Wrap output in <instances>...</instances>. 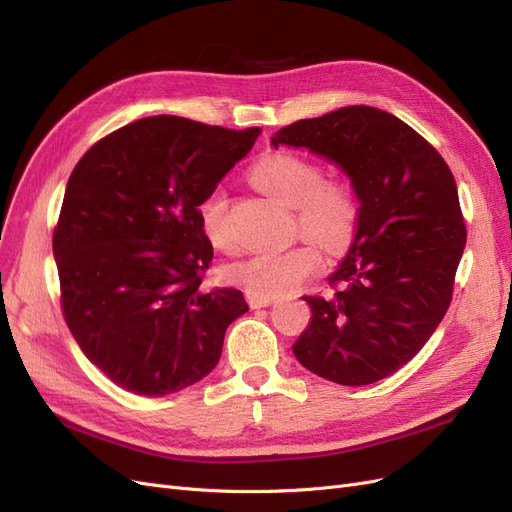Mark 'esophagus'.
Segmentation results:
<instances>
[{"mask_svg":"<svg viewBox=\"0 0 512 512\" xmlns=\"http://www.w3.org/2000/svg\"><path fill=\"white\" fill-rule=\"evenodd\" d=\"M275 299L273 297H256V294H247V305L252 309H260V307H269Z\"/></svg>","mask_w":512,"mask_h":512,"instance_id":"esophagus-1","label":"esophagus"}]
</instances>
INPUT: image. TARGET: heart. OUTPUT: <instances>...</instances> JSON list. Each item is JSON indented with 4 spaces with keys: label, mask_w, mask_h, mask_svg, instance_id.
<instances>
[{
    "label": "heart",
    "mask_w": 512,
    "mask_h": 512,
    "mask_svg": "<svg viewBox=\"0 0 512 512\" xmlns=\"http://www.w3.org/2000/svg\"><path fill=\"white\" fill-rule=\"evenodd\" d=\"M256 188L294 209V232L318 243L329 254H342L354 243L361 226V196L346 177H324L314 160L292 151H271L252 168ZM198 224L205 239L224 254L237 250L228 224V198L209 192L198 203ZM314 243L294 245L286 252L256 254L232 262L224 275L256 297H282L303 286L322 269V254Z\"/></svg>",
    "instance_id": "1"
}]
</instances>
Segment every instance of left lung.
<instances>
[{"label":"left lung","instance_id":"obj_1","mask_svg":"<svg viewBox=\"0 0 512 512\" xmlns=\"http://www.w3.org/2000/svg\"><path fill=\"white\" fill-rule=\"evenodd\" d=\"M271 143L337 162L361 196V226L331 292L303 297L312 322L294 356L344 386L395 374L453 299L466 220L451 168L408 123L365 104L294 121Z\"/></svg>","mask_w":512,"mask_h":512}]
</instances>
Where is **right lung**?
Instances as JSON below:
<instances>
[{
	"mask_svg": "<svg viewBox=\"0 0 512 512\" xmlns=\"http://www.w3.org/2000/svg\"><path fill=\"white\" fill-rule=\"evenodd\" d=\"M258 134L156 115L74 166L53 230L61 314L121 389L162 397L203 380L247 312L241 290L203 288L213 245L196 209Z\"/></svg>",
	"mask_w": 512,
	"mask_h": 512,
	"instance_id": "obj_1",
	"label": "right lung"
}]
</instances>
